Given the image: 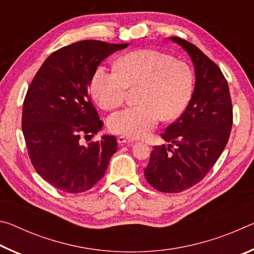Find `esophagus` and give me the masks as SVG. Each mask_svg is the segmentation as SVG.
<instances>
[{
	"instance_id": "34e87169",
	"label": "esophagus",
	"mask_w": 254,
	"mask_h": 254,
	"mask_svg": "<svg viewBox=\"0 0 254 254\" xmlns=\"http://www.w3.org/2000/svg\"><path fill=\"white\" fill-rule=\"evenodd\" d=\"M133 142V139H131V137H127V136H119L118 137V143L119 144H127V143H132Z\"/></svg>"
}]
</instances>
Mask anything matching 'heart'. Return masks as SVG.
<instances>
[{
    "mask_svg": "<svg viewBox=\"0 0 254 254\" xmlns=\"http://www.w3.org/2000/svg\"><path fill=\"white\" fill-rule=\"evenodd\" d=\"M137 88L139 104L115 112L109 128L117 134L142 137L162 118L173 120L186 109L194 91V75L187 63L157 50H136L118 63V70L98 67L91 81L93 97L105 110L117 109Z\"/></svg>",
    "mask_w": 254,
    "mask_h": 254,
    "instance_id": "obj_1",
    "label": "heart"
}]
</instances>
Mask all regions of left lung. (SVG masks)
<instances>
[{
    "instance_id": "left-lung-1",
    "label": "left lung",
    "mask_w": 254,
    "mask_h": 254,
    "mask_svg": "<svg viewBox=\"0 0 254 254\" xmlns=\"http://www.w3.org/2000/svg\"><path fill=\"white\" fill-rule=\"evenodd\" d=\"M187 51L195 66V88L187 109L166 127L169 147H153L144 176L154 189L182 192L203 179L224 150L233 124L227 80L220 67L195 45L171 37Z\"/></svg>"
}]
</instances>
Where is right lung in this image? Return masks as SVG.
Here are the masks:
<instances>
[{
	"label": "right lung",
	"mask_w": 254,
	"mask_h": 254,
	"mask_svg": "<svg viewBox=\"0 0 254 254\" xmlns=\"http://www.w3.org/2000/svg\"><path fill=\"white\" fill-rule=\"evenodd\" d=\"M128 44L84 40L55 51L42 64L25 94L22 131L32 166L59 190L78 194L105 175L118 150L117 137L103 135L88 145L103 122L91 101L88 85L97 66Z\"/></svg>",
	"instance_id": "1"
}]
</instances>
